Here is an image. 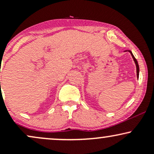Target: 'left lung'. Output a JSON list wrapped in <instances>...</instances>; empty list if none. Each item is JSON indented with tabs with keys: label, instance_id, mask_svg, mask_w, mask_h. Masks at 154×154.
Listing matches in <instances>:
<instances>
[{
	"label": "left lung",
	"instance_id": "8db88e82",
	"mask_svg": "<svg viewBox=\"0 0 154 154\" xmlns=\"http://www.w3.org/2000/svg\"><path fill=\"white\" fill-rule=\"evenodd\" d=\"M129 51V52L130 53V54H131V56H132V59H133V60H134V62H135V66H136V72H137V78L138 79L139 78V65H138V63H137V60H136V59L135 58V56H133V54H132V51Z\"/></svg>",
	"mask_w": 154,
	"mask_h": 154
}]
</instances>
